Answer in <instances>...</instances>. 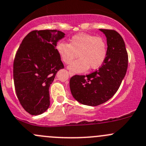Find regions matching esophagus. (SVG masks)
I'll list each match as a JSON object with an SVG mask.
<instances>
[{"mask_svg": "<svg viewBox=\"0 0 146 146\" xmlns=\"http://www.w3.org/2000/svg\"><path fill=\"white\" fill-rule=\"evenodd\" d=\"M69 75H70V76H73V73H71V72H69Z\"/></svg>", "mask_w": 146, "mask_h": 146, "instance_id": "1", "label": "esophagus"}]
</instances>
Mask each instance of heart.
Instances as JSON below:
<instances>
[{
    "instance_id": "b5f03b06",
    "label": "heart",
    "mask_w": 146,
    "mask_h": 146,
    "mask_svg": "<svg viewBox=\"0 0 146 146\" xmlns=\"http://www.w3.org/2000/svg\"><path fill=\"white\" fill-rule=\"evenodd\" d=\"M56 50L66 64H70L78 56L79 58L70 65L69 69L73 73H81L88 68L95 70L100 67L107 56V46L100 36L80 33L72 36L69 44L59 42Z\"/></svg>"
}]
</instances>
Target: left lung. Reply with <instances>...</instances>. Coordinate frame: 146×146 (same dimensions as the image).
<instances>
[{
    "label": "left lung",
    "mask_w": 146,
    "mask_h": 146,
    "mask_svg": "<svg viewBox=\"0 0 146 146\" xmlns=\"http://www.w3.org/2000/svg\"><path fill=\"white\" fill-rule=\"evenodd\" d=\"M107 42V54L99 69L86 76L70 78L73 98L82 104L98 106L112 98L120 87L128 67V53L123 38L114 29H100Z\"/></svg>",
    "instance_id": "8db88e82"
}]
</instances>
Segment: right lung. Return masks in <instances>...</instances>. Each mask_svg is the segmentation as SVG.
I'll return each instance as SVG.
<instances>
[{
  "mask_svg": "<svg viewBox=\"0 0 146 146\" xmlns=\"http://www.w3.org/2000/svg\"><path fill=\"white\" fill-rule=\"evenodd\" d=\"M65 34L56 29L33 30L23 39L13 62L17 99L32 115L44 113L50 105V85L64 68L57 52V42Z\"/></svg>",
  "mask_w": 146,
  "mask_h": 146,
  "instance_id": "add662e5",
  "label": "right lung"
}]
</instances>
